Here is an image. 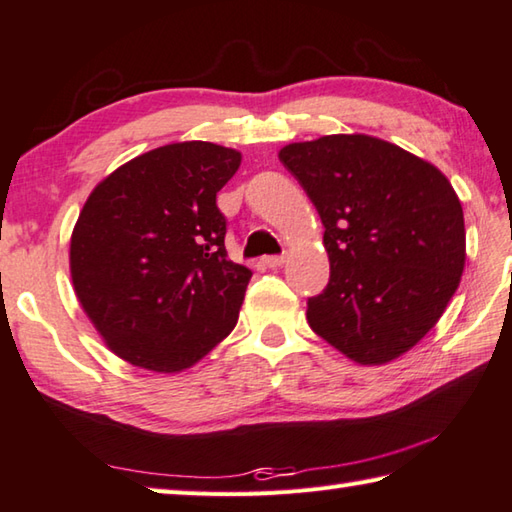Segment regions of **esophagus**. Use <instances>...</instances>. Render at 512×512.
<instances>
[{"instance_id":"esophagus-1","label":"esophagus","mask_w":512,"mask_h":512,"mask_svg":"<svg viewBox=\"0 0 512 512\" xmlns=\"http://www.w3.org/2000/svg\"><path fill=\"white\" fill-rule=\"evenodd\" d=\"M284 262H287V257L284 255H273V257H264V264L268 268H282Z\"/></svg>"}]
</instances>
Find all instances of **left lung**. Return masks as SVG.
Returning a JSON list of instances; mask_svg holds the SVG:
<instances>
[{
    "instance_id": "1",
    "label": "left lung",
    "mask_w": 512,
    "mask_h": 512,
    "mask_svg": "<svg viewBox=\"0 0 512 512\" xmlns=\"http://www.w3.org/2000/svg\"><path fill=\"white\" fill-rule=\"evenodd\" d=\"M277 158L325 225L329 284L309 327L359 366H384L445 314L465 268L463 207L438 167L379 137L325 135Z\"/></svg>"
}]
</instances>
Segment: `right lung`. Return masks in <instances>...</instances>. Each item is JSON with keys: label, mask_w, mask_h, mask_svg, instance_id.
Instances as JSON below:
<instances>
[{"label": "right lung", "mask_w": 512, "mask_h": 512, "mask_svg": "<svg viewBox=\"0 0 512 512\" xmlns=\"http://www.w3.org/2000/svg\"><path fill=\"white\" fill-rule=\"evenodd\" d=\"M241 153L173 142L108 173L69 239L79 305L106 348L135 368L176 375L237 325L250 282L228 259L219 189Z\"/></svg>", "instance_id": "add662e5"}]
</instances>
